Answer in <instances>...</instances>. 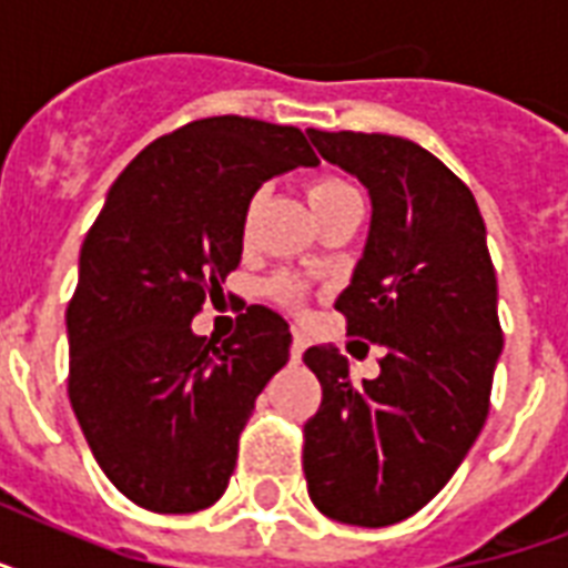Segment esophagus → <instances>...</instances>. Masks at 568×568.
Returning <instances> with one entry per match:
<instances>
[{
    "label": "esophagus",
    "instance_id": "1",
    "mask_svg": "<svg viewBox=\"0 0 568 568\" xmlns=\"http://www.w3.org/2000/svg\"><path fill=\"white\" fill-rule=\"evenodd\" d=\"M306 345H310V338L303 336L301 329H294L292 333V359L294 363H301V356H303V351H306Z\"/></svg>",
    "mask_w": 568,
    "mask_h": 568
}]
</instances>
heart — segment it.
<instances>
[{"label":"heart","instance_id":"obj_1","mask_svg":"<svg viewBox=\"0 0 568 568\" xmlns=\"http://www.w3.org/2000/svg\"><path fill=\"white\" fill-rule=\"evenodd\" d=\"M354 194V189L347 185V182L336 180V176H318V180H312L310 185H306V200H310L312 212L321 214L327 205H333L336 200H342V196ZM258 209V196H253L247 203V209H244V221H241V226H244V232L250 230V223H253V214H256ZM271 294H274L276 301L280 303H297L301 301V292H297V285L288 283V280H274L271 283Z\"/></svg>","mask_w":568,"mask_h":568}]
</instances>
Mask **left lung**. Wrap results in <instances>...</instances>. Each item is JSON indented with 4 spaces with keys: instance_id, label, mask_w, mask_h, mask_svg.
I'll return each mask as SVG.
<instances>
[{
    "instance_id": "obj_1",
    "label": "left lung",
    "mask_w": 568,
    "mask_h": 568,
    "mask_svg": "<svg viewBox=\"0 0 568 568\" xmlns=\"http://www.w3.org/2000/svg\"><path fill=\"white\" fill-rule=\"evenodd\" d=\"M306 135L372 196L336 310L383 359L377 377L354 383L333 345L303 354L324 388L303 424V471L324 516L386 528L422 510L484 430L504 347L498 283L475 196L436 155L379 132Z\"/></svg>"
}]
</instances>
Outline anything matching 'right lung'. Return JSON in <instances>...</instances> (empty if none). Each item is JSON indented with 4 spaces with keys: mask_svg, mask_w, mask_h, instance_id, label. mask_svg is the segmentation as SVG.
I'll return each instance as SVG.
<instances>
[{
    "mask_svg": "<svg viewBox=\"0 0 568 568\" xmlns=\"http://www.w3.org/2000/svg\"><path fill=\"white\" fill-rule=\"evenodd\" d=\"M294 168H318L301 129L194 120L132 159L84 239L70 404L105 477L144 510L196 513L226 493L258 392L288 363L292 333L267 306L223 345L191 321L239 267L253 194Z\"/></svg>",
    "mask_w": 568,
    "mask_h": 568,
    "instance_id": "1",
    "label": "right lung"
}]
</instances>
